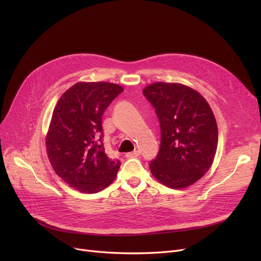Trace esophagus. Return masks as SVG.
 I'll list each match as a JSON object with an SVG mask.
<instances>
[{
    "instance_id": "1",
    "label": "esophagus",
    "mask_w": 261,
    "mask_h": 261,
    "mask_svg": "<svg viewBox=\"0 0 261 261\" xmlns=\"http://www.w3.org/2000/svg\"><path fill=\"white\" fill-rule=\"evenodd\" d=\"M140 154H141V152L139 151V150H135V151H133V152H128V153H126V158H128V159L138 158Z\"/></svg>"
}]
</instances>
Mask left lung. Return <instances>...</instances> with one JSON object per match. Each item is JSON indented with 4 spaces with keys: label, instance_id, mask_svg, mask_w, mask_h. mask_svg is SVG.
Listing matches in <instances>:
<instances>
[{
    "label": "left lung",
    "instance_id": "left-lung-1",
    "mask_svg": "<svg viewBox=\"0 0 261 261\" xmlns=\"http://www.w3.org/2000/svg\"><path fill=\"white\" fill-rule=\"evenodd\" d=\"M161 126V147L150 170L169 188L193 185L213 165L218 145L215 115L203 96L182 84L154 82L143 90Z\"/></svg>",
    "mask_w": 261,
    "mask_h": 261
}]
</instances>
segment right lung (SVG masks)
<instances>
[{
    "label": "right lung",
    "mask_w": 261,
    "mask_h": 261,
    "mask_svg": "<svg viewBox=\"0 0 261 261\" xmlns=\"http://www.w3.org/2000/svg\"><path fill=\"white\" fill-rule=\"evenodd\" d=\"M122 91L110 82L80 81L54 109L45 138L47 156L55 172L80 193H98L117 174L120 162L105 152L101 117Z\"/></svg>",
    "instance_id": "obj_1"
}]
</instances>
